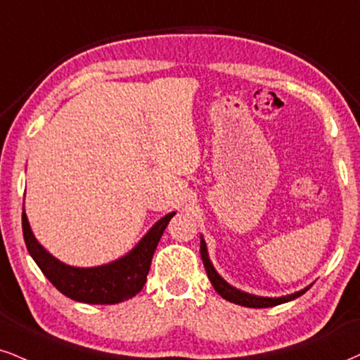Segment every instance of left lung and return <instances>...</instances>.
Wrapping results in <instances>:
<instances>
[{
  "label": "left lung",
  "instance_id": "obj_1",
  "mask_svg": "<svg viewBox=\"0 0 360 360\" xmlns=\"http://www.w3.org/2000/svg\"><path fill=\"white\" fill-rule=\"evenodd\" d=\"M200 255H202L203 265H205L208 278H210L212 285H214L217 294H220L225 300H229V302H233L237 305H243V307H252V309L274 307V305H281V304L290 302V300L297 299V297H300L309 290V287H305V288H302V290L294 292V294L283 295V297H259V295L247 294V292H242V290H238V288L232 287L229 282H225L224 278L220 277L214 265H212L210 259H208L207 243H205V240H203L202 235H200Z\"/></svg>",
  "mask_w": 360,
  "mask_h": 360
}]
</instances>
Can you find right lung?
Wrapping results in <instances>:
<instances>
[{"instance_id":"obj_1","label":"right lung","mask_w":360,"mask_h":360,"mask_svg":"<svg viewBox=\"0 0 360 360\" xmlns=\"http://www.w3.org/2000/svg\"><path fill=\"white\" fill-rule=\"evenodd\" d=\"M175 212L162 217L145 237L122 259L98 265V267L79 269L66 265L55 259L50 252L38 243L31 232L28 217L23 207V237L30 255L41 269L44 277L55 285L61 294L83 304H118L131 299L143 288L163 230Z\"/></svg>"}]
</instances>
